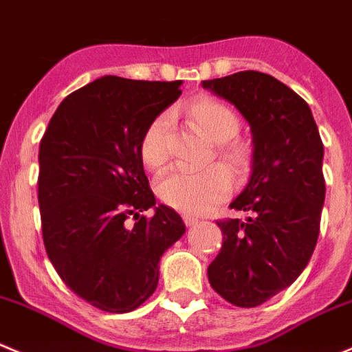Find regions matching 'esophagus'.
<instances>
[{
  "label": "esophagus",
  "instance_id": "esophagus-1",
  "mask_svg": "<svg viewBox=\"0 0 352 352\" xmlns=\"http://www.w3.org/2000/svg\"><path fill=\"white\" fill-rule=\"evenodd\" d=\"M183 219H185L186 226H195V224L199 223V217L192 216V214H186V216H183Z\"/></svg>",
  "mask_w": 352,
  "mask_h": 352
}]
</instances>
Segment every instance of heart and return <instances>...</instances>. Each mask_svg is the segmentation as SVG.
I'll list each match as a JSON object with an SVG mask.
<instances>
[{"instance_id":"obj_1","label":"heart","mask_w":352,"mask_h":352,"mask_svg":"<svg viewBox=\"0 0 352 352\" xmlns=\"http://www.w3.org/2000/svg\"><path fill=\"white\" fill-rule=\"evenodd\" d=\"M188 116L197 128L216 143V155L224 166L235 173H243L250 166V150L235 142L240 120L228 105L212 98H199L188 107ZM169 116L155 117L145 129L140 143V157L150 169L162 166L169 157L167 148ZM159 197L174 209L188 214H204L223 202L232 192V178L221 166L192 170L173 167L160 176L157 183Z\"/></svg>"}]
</instances>
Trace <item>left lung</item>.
I'll return each mask as SVG.
<instances>
[{"instance_id":"left-lung-1","label":"left lung","mask_w":352,"mask_h":352,"mask_svg":"<svg viewBox=\"0 0 352 352\" xmlns=\"http://www.w3.org/2000/svg\"><path fill=\"white\" fill-rule=\"evenodd\" d=\"M228 100L252 131V173L230 204L247 219L217 221L223 247L207 267L210 287L239 307H256L297 280L320 235L323 143L309 105L270 74L243 70L202 81Z\"/></svg>"}]
</instances>
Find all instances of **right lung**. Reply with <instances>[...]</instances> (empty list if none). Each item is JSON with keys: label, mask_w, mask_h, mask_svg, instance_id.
<instances>
[{"label": "right lung", "mask_w": 352, "mask_h": 352, "mask_svg": "<svg viewBox=\"0 0 352 352\" xmlns=\"http://www.w3.org/2000/svg\"><path fill=\"white\" fill-rule=\"evenodd\" d=\"M182 85L96 79L60 103L39 145L46 254L74 294L107 313L155 292L160 257L185 233L176 210L155 207L140 157L143 133ZM150 206L156 214L143 217Z\"/></svg>", "instance_id": "right-lung-1"}]
</instances>
